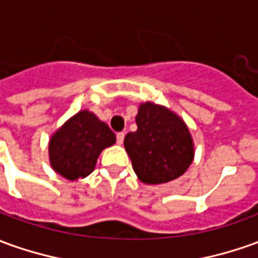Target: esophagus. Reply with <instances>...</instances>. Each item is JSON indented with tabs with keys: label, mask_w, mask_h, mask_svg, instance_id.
Masks as SVG:
<instances>
[{
	"label": "esophagus",
	"mask_w": 258,
	"mask_h": 258,
	"mask_svg": "<svg viewBox=\"0 0 258 258\" xmlns=\"http://www.w3.org/2000/svg\"><path fill=\"white\" fill-rule=\"evenodd\" d=\"M123 139H125V133L119 132L118 135H116V143H118V145H122V143H123Z\"/></svg>",
	"instance_id": "1"
}]
</instances>
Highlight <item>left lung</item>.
I'll list each match as a JSON object with an SVG mask.
<instances>
[{
  "label": "left lung",
  "instance_id": "8db88e82",
  "mask_svg": "<svg viewBox=\"0 0 258 258\" xmlns=\"http://www.w3.org/2000/svg\"><path fill=\"white\" fill-rule=\"evenodd\" d=\"M136 132L125 136L135 173L145 184H164L185 173L194 160V142L185 122L153 102L140 104Z\"/></svg>",
  "mask_w": 258,
  "mask_h": 258
}]
</instances>
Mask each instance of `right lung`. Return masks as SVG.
Masks as SVG:
<instances>
[{"mask_svg": "<svg viewBox=\"0 0 258 258\" xmlns=\"http://www.w3.org/2000/svg\"><path fill=\"white\" fill-rule=\"evenodd\" d=\"M115 142V133L105 122L92 112L80 111L50 138V166L67 180L85 178L94 171L101 152Z\"/></svg>", "mask_w": 258, "mask_h": 258, "instance_id": "1", "label": "right lung"}]
</instances>
